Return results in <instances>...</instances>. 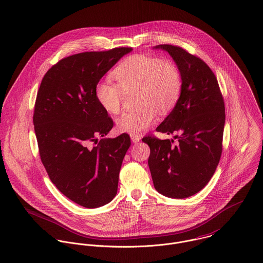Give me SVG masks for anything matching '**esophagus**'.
I'll return each mask as SVG.
<instances>
[{
    "label": "esophagus",
    "instance_id": "34e87169",
    "mask_svg": "<svg viewBox=\"0 0 263 263\" xmlns=\"http://www.w3.org/2000/svg\"><path fill=\"white\" fill-rule=\"evenodd\" d=\"M130 139L133 141V143H135V144H137V143H139L141 141V138L138 135H130Z\"/></svg>",
    "mask_w": 263,
    "mask_h": 263
}]
</instances>
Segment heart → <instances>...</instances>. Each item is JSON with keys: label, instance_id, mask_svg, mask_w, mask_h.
<instances>
[{"label": "heart", "instance_id": "b5f03b06", "mask_svg": "<svg viewBox=\"0 0 263 263\" xmlns=\"http://www.w3.org/2000/svg\"><path fill=\"white\" fill-rule=\"evenodd\" d=\"M117 84L110 81L99 82L95 97L99 105L109 114H117L124 93H135V110L123 112L116 121L121 133L141 135L162 113L172 111L177 104L182 79L178 67L170 59L150 55H134L124 59L112 72Z\"/></svg>", "mask_w": 263, "mask_h": 263}]
</instances>
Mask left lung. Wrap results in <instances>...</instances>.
<instances>
[{
	"mask_svg": "<svg viewBox=\"0 0 263 263\" xmlns=\"http://www.w3.org/2000/svg\"><path fill=\"white\" fill-rule=\"evenodd\" d=\"M175 60L182 90L174 110L156 128L175 136L160 140L146 136L150 147L149 168L155 189L171 198L183 199L200 192L220 160L226 121L224 102L216 77L199 57L180 47L159 45Z\"/></svg>",
	"mask_w": 263,
	"mask_h": 263,
	"instance_id": "8db88e82",
	"label": "left lung"
}]
</instances>
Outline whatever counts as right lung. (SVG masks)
Instances as JSON below:
<instances>
[{
    "label": "right lung",
    "instance_id": "1",
    "mask_svg": "<svg viewBox=\"0 0 263 263\" xmlns=\"http://www.w3.org/2000/svg\"><path fill=\"white\" fill-rule=\"evenodd\" d=\"M132 48L85 52L61 59L42 80L33 112L39 152L51 181L86 208L116 196L122 160L130 138L101 139L113 120L95 97L100 80ZM98 143L97 146H91Z\"/></svg>",
    "mask_w": 263,
    "mask_h": 263
}]
</instances>
